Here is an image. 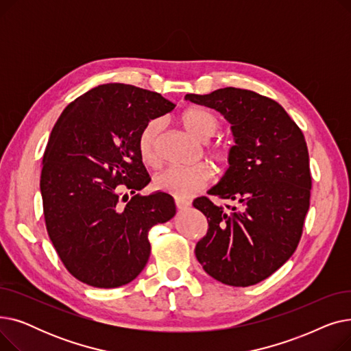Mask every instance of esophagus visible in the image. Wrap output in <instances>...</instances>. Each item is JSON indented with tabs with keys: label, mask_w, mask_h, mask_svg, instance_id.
Returning <instances> with one entry per match:
<instances>
[{
	"label": "esophagus",
	"mask_w": 351,
	"mask_h": 351,
	"mask_svg": "<svg viewBox=\"0 0 351 351\" xmlns=\"http://www.w3.org/2000/svg\"><path fill=\"white\" fill-rule=\"evenodd\" d=\"M175 205L179 210H183V209H188L191 206V204L188 200H183L180 197H175Z\"/></svg>",
	"instance_id": "1"
}]
</instances>
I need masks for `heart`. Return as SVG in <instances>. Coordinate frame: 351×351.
I'll return each mask as SVG.
<instances>
[{
    "mask_svg": "<svg viewBox=\"0 0 351 351\" xmlns=\"http://www.w3.org/2000/svg\"><path fill=\"white\" fill-rule=\"evenodd\" d=\"M180 123L197 141L205 142L215 135L219 128V119L206 109L189 108L183 110L179 117ZM162 125L159 121H151L138 138V151L142 162L147 166H156L159 163V136ZM208 155L223 163L229 159V154L222 146L208 147ZM213 179V171L209 165L199 163L189 168H168L159 172L154 178L155 189L173 195L180 199L192 197L202 189H205Z\"/></svg>",
    "mask_w": 351,
    "mask_h": 351,
    "instance_id": "heart-1",
    "label": "heart"
}]
</instances>
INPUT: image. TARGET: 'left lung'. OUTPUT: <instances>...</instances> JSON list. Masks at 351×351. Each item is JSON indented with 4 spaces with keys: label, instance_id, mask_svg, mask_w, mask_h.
Listing matches in <instances>:
<instances>
[{
    "label": "left lung",
    "instance_id": "8db88e82",
    "mask_svg": "<svg viewBox=\"0 0 351 351\" xmlns=\"http://www.w3.org/2000/svg\"><path fill=\"white\" fill-rule=\"evenodd\" d=\"M185 99L230 123L229 168L209 193L241 204L225 209L206 197L193 202L208 219L196 259L225 285H256L290 259L302 237L311 189L304 136L282 105L249 89L220 88Z\"/></svg>",
    "mask_w": 351,
    "mask_h": 351
}]
</instances>
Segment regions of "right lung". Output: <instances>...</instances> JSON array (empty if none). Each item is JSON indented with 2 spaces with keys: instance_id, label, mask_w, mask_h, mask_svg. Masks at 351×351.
<instances>
[{
  "instance_id": "right-lung-1",
  "label": "right lung",
  "mask_w": 351,
  "mask_h": 351,
  "mask_svg": "<svg viewBox=\"0 0 351 351\" xmlns=\"http://www.w3.org/2000/svg\"><path fill=\"white\" fill-rule=\"evenodd\" d=\"M175 106L158 92L104 84L71 102L55 123L40 183L45 225L64 266L82 283L132 282L149 259L151 228L175 216L168 193L119 202L123 190L134 194L149 183L138 138Z\"/></svg>"
}]
</instances>
